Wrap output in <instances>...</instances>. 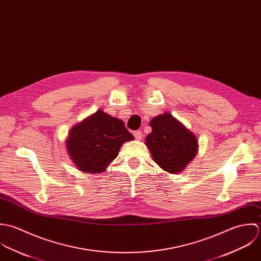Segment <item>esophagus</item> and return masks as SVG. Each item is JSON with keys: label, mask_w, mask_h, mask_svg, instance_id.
<instances>
[{"label": "esophagus", "mask_w": 261, "mask_h": 261, "mask_svg": "<svg viewBox=\"0 0 261 261\" xmlns=\"http://www.w3.org/2000/svg\"><path fill=\"white\" fill-rule=\"evenodd\" d=\"M133 135H134V137H135V139L136 140H141L142 139V132L141 131H135L134 133H133Z\"/></svg>", "instance_id": "obj_1"}]
</instances>
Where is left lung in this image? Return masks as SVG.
Masks as SVG:
<instances>
[{
  "label": "left lung",
  "instance_id": "obj_1",
  "mask_svg": "<svg viewBox=\"0 0 261 261\" xmlns=\"http://www.w3.org/2000/svg\"><path fill=\"white\" fill-rule=\"evenodd\" d=\"M145 138V145L152 159L163 170L175 174L193 161L199 151L197 136L169 113L157 115Z\"/></svg>",
  "mask_w": 261,
  "mask_h": 261
}]
</instances>
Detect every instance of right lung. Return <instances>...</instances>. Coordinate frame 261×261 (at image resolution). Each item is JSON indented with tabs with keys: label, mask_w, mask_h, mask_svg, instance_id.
I'll list each match as a JSON object with an SVG mask.
<instances>
[{
	"label": "right lung",
	"mask_w": 261,
	"mask_h": 261,
	"mask_svg": "<svg viewBox=\"0 0 261 261\" xmlns=\"http://www.w3.org/2000/svg\"><path fill=\"white\" fill-rule=\"evenodd\" d=\"M133 139L122 120L98 110L70 129L65 147L79 170L101 173L118 156L122 144Z\"/></svg>",
	"instance_id": "obj_1"
}]
</instances>
